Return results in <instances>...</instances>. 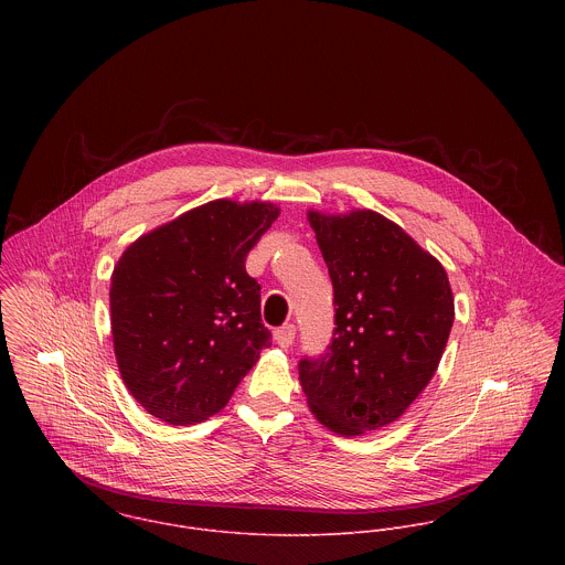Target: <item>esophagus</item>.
<instances>
[{
  "label": "esophagus",
  "instance_id": "esophagus-1",
  "mask_svg": "<svg viewBox=\"0 0 565 565\" xmlns=\"http://www.w3.org/2000/svg\"><path fill=\"white\" fill-rule=\"evenodd\" d=\"M274 339H276V343L280 348H289L294 343V339H296V326L294 323H285V326L276 328L274 330Z\"/></svg>",
  "mask_w": 565,
  "mask_h": 565
}]
</instances>
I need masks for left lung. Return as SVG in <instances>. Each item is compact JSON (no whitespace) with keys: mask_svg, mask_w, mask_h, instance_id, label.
I'll return each instance as SVG.
<instances>
[{"mask_svg":"<svg viewBox=\"0 0 565 565\" xmlns=\"http://www.w3.org/2000/svg\"><path fill=\"white\" fill-rule=\"evenodd\" d=\"M334 291V332L302 359L300 385L328 430L354 437L396 422L430 383L455 322L441 263L376 211H309Z\"/></svg>","mask_w":565,"mask_h":565,"instance_id":"8db88e82","label":"left lung"}]
</instances>
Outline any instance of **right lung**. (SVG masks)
Wrapping results in <instances>:
<instances>
[{
    "label": "right lung",
    "instance_id": "1",
    "mask_svg": "<svg viewBox=\"0 0 565 565\" xmlns=\"http://www.w3.org/2000/svg\"><path fill=\"white\" fill-rule=\"evenodd\" d=\"M278 215L271 202L213 200L119 256L113 345L124 385L150 415L173 426L209 419L271 345L245 256Z\"/></svg>",
    "mask_w": 565,
    "mask_h": 565
}]
</instances>
